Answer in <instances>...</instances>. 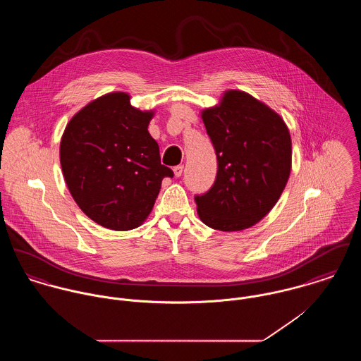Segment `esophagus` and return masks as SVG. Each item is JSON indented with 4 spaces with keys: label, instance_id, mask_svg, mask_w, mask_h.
<instances>
[{
    "label": "esophagus",
    "instance_id": "obj_1",
    "mask_svg": "<svg viewBox=\"0 0 361 361\" xmlns=\"http://www.w3.org/2000/svg\"><path fill=\"white\" fill-rule=\"evenodd\" d=\"M182 172H183V165H176V166H173V173H175L176 178L182 176Z\"/></svg>",
    "mask_w": 361,
    "mask_h": 361
}]
</instances>
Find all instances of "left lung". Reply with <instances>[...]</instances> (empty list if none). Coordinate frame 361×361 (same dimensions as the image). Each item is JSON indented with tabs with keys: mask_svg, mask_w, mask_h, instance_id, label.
Returning a JSON list of instances; mask_svg holds the SVG:
<instances>
[{
	"mask_svg": "<svg viewBox=\"0 0 361 361\" xmlns=\"http://www.w3.org/2000/svg\"><path fill=\"white\" fill-rule=\"evenodd\" d=\"M218 159L216 178L197 214L207 226L243 231L259 222L279 200L292 168V140L283 119L253 96L228 90L202 111Z\"/></svg>",
	"mask_w": 361,
	"mask_h": 361,
	"instance_id": "1",
	"label": "left lung"
}]
</instances>
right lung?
I'll return each mask as SVG.
<instances>
[{
	"mask_svg": "<svg viewBox=\"0 0 361 361\" xmlns=\"http://www.w3.org/2000/svg\"><path fill=\"white\" fill-rule=\"evenodd\" d=\"M154 111L130 105L114 92L93 100L68 122L59 146L66 186L79 208L112 231L140 226L154 207L171 168L147 128Z\"/></svg>",
	"mask_w": 361,
	"mask_h": 361,
	"instance_id": "add662e5",
	"label": "right lung"
}]
</instances>
